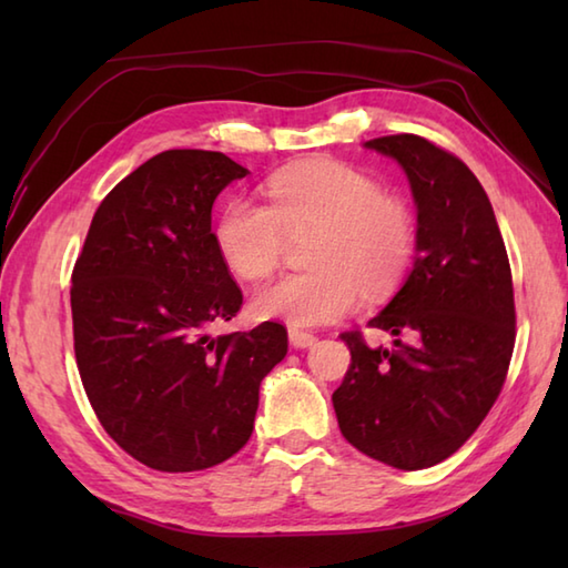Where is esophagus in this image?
<instances>
[{
  "label": "esophagus",
  "instance_id": "obj_1",
  "mask_svg": "<svg viewBox=\"0 0 568 568\" xmlns=\"http://www.w3.org/2000/svg\"><path fill=\"white\" fill-rule=\"evenodd\" d=\"M287 336H291V344L297 348H307L317 342V334L315 332H307V329H300V327H291L287 329Z\"/></svg>",
  "mask_w": 568,
  "mask_h": 568
}]
</instances>
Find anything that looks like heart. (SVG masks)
Returning a JSON list of instances; mask_svg holds the SVG:
<instances>
[{
  "label": "heart",
  "instance_id": "obj_1",
  "mask_svg": "<svg viewBox=\"0 0 568 568\" xmlns=\"http://www.w3.org/2000/svg\"><path fill=\"white\" fill-rule=\"evenodd\" d=\"M310 232L305 273L277 277L253 297L265 320L324 324L348 315L364 287L388 293L415 253V216L378 180L342 161H307L265 183V204L236 197L214 224L226 268L244 281L277 271L287 241Z\"/></svg>",
  "mask_w": 568,
  "mask_h": 568
}]
</instances>
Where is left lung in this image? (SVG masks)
I'll return each mask as SVG.
<instances>
[{
  "label": "left lung",
  "instance_id": "8db88e82",
  "mask_svg": "<svg viewBox=\"0 0 568 568\" xmlns=\"http://www.w3.org/2000/svg\"><path fill=\"white\" fill-rule=\"evenodd\" d=\"M366 146L405 168L417 258L400 293L368 322L397 336L395 348L344 332L352 364L332 403L348 444L417 470L464 446L498 400L515 346L513 273L486 190L462 159L417 134Z\"/></svg>",
  "mask_w": 568,
  "mask_h": 568
}]
</instances>
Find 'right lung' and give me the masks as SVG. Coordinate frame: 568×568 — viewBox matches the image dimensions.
<instances>
[{"label":"right lung","mask_w":568,"mask_h":568,"mask_svg":"<svg viewBox=\"0 0 568 568\" xmlns=\"http://www.w3.org/2000/svg\"><path fill=\"white\" fill-rule=\"evenodd\" d=\"M248 171L220 151L153 155L102 200L72 268V342L104 432L143 466L187 474L244 446L258 385L287 354L263 322L214 336L244 295L212 232L216 195Z\"/></svg>","instance_id":"add662e5"}]
</instances>
